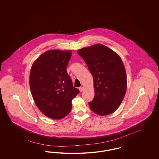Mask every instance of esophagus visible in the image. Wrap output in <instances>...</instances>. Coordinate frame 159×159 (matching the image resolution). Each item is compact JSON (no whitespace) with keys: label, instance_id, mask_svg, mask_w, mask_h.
<instances>
[{"label":"esophagus","instance_id":"obj_1","mask_svg":"<svg viewBox=\"0 0 159 159\" xmlns=\"http://www.w3.org/2000/svg\"><path fill=\"white\" fill-rule=\"evenodd\" d=\"M79 89L80 92H82L83 91V90H84V87H80L79 88Z\"/></svg>","mask_w":159,"mask_h":159}]
</instances>
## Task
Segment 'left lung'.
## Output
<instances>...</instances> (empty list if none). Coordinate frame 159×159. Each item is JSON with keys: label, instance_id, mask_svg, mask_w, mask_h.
<instances>
[{"label": "left lung", "instance_id": "left-lung-1", "mask_svg": "<svg viewBox=\"0 0 159 159\" xmlns=\"http://www.w3.org/2000/svg\"><path fill=\"white\" fill-rule=\"evenodd\" d=\"M77 53L86 63L94 80V97L89 105L100 116H107L117 110L126 91L125 66L120 57L102 44L83 48Z\"/></svg>", "mask_w": 159, "mask_h": 159}]
</instances>
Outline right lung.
<instances>
[{
    "label": "right lung",
    "instance_id": "obj_1",
    "mask_svg": "<svg viewBox=\"0 0 159 159\" xmlns=\"http://www.w3.org/2000/svg\"><path fill=\"white\" fill-rule=\"evenodd\" d=\"M71 51L49 50L34 62L30 74V87L35 104L48 118L60 120L72 109L79 90L73 87L66 70Z\"/></svg>",
    "mask_w": 159,
    "mask_h": 159
}]
</instances>
